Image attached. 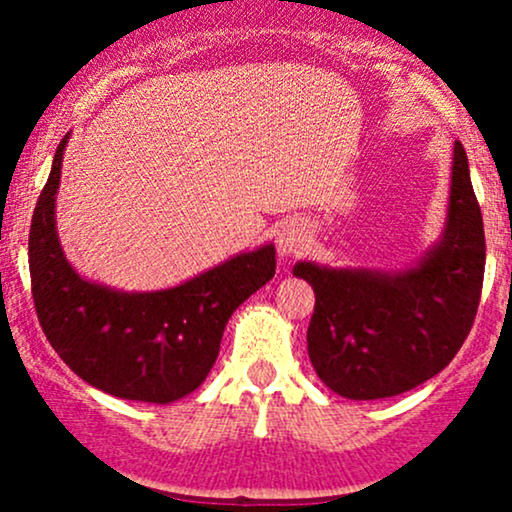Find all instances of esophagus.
<instances>
[{
  "label": "esophagus",
  "instance_id": "esophagus-1",
  "mask_svg": "<svg viewBox=\"0 0 512 512\" xmlns=\"http://www.w3.org/2000/svg\"><path fill=\"white\" fill-rule=\"evenodd\" d=\"M276 248H279L281 255H296V252H301L305 248V231L301 223H286L279 231V238H276Z\"/></svg>",
  "mask_w": 512,
  "mask_h": 512
}]
</instances>
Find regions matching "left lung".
I'll return each mask as SVG.
<instances>
[{"label": "left lung", "instance_id": "1", "mask_svg": "<svg viewBox=\"0 0 512 512\" xmlns=\"http://www.w3.org/2000/svg\"><path fill=\"white\" fill-rule=\"evenodd\" d=\"M486 240L464 146L455 142L448 223L419 267L399 274L298 262L315 289L308 356L315 373L349 399L395 397L455 358L477 317Z\"/></svg>", "mask_w": 512, "mask_h": 512}]
</instances>
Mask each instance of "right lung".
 I'll use <instances>...</instances> for the list:
<instances>
[{"instance_id":"add662e5","label":"right lung","mask_w":512,"mask_h":512,"mask_svg":"<svg viewBox=\"0 0 512 512\" xmlns=\"http://www.w3.org/2000/svg\"><path fill=\"white\" fill-rule=\"evenodd\" d=\"M64 137L28 233L31 293L52 349L88 385L120 399L168 404L204 383L228 317L276 272L274 245L154 293H122L81 279L55 231Z\"/></svg>"}]
</instances>
